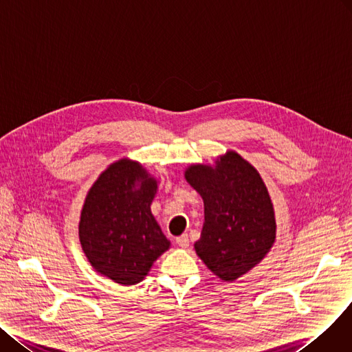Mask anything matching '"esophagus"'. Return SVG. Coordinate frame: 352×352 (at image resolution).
Instances as JSON below:
<instances>
[{
    "label": "esophagus",
    "instance_id": "1",
    "mask_svg": "<svg viewBox=\"0 0 352 352\" xmlns=\"http://www.w3.org/2000/svg\"><path fill=\"white\" fill-rule=\"evenodd\" d=\"M176 243L182 249H186V247H189V236L188 234H182L179 237H176Z\"/></svg>",
    "mask_w": 352,
    "mask_h": 352
}]
</instances>
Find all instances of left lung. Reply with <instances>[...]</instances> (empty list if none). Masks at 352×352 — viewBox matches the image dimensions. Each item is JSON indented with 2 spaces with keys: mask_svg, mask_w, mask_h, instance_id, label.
Returning <instances> with one entry per match:
<instances>
[{
  "mask_svg": "<svg viewBox=\"0 0 352 352\" xmlns=\"http://www.w3.org/2000/svg\"><path fill=\"white\" fill-rule=\"evenodd\" d=\"M184 177L204 201L197 256L221 280L239 278L265 257L276 240L273 203L264 182L234 152L217 159L214 168L193 164Z\"/></svg>",
  "mask_w": 352,
  "mask_h": 352,
  "instance_id": "8db88e82",
  "label": "left lung"
}]
</instances>
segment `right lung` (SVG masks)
I'll use <instances>...</instances> for the list:
<instances>
[{
  "instance_id": "right-lung-1",
  "label": "right lung",
  "mask_w": 352,
  "mask_h": 352,
  "mask_svg": "<svg viewBox=\"0 0 352 352\" xmlns=\"http://www.w3.org/2000/svg\"><path fill=\"white\" fill-rule=\"evenodd\" d=\"M156 189V180L131 160L112 163L94 183L80 213L79 240L98 273L123 285L138 284L169 249L151 212Z\"/></svg>"
}]
</instances>
